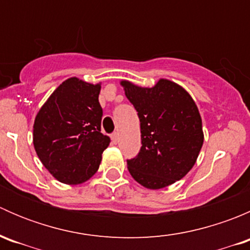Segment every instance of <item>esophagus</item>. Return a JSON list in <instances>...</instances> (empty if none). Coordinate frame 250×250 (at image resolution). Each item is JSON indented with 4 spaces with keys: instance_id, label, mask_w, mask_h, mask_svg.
<instances>
[{
    "instance_id": "34e87169",
    "label": "esophagus",
    "mask_w": 250,
    "mask_h": 250,
    "mask_svg": "<svg viewBox=\"0 0 250 250\" xmlns=\"http://www.w3.org/2000/svg\"><path fill=\"white\" fill-rule=\"evenodd\" d=\"M111 139H112L113 144H117L118 143V139H120V134H118L117 132H115L113 134H111Z\"/></svg>"
}]
</instances>
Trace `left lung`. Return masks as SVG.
<instances>
[{
    "mask_svg": "<svg viewBox=\"0 0 250 250\" xmlns=\"http://www.w3.org/2000/svg\"><path fill=\"white\" fill-rule=\"evenodd\" d=\"M140 121L141 148L127 161L130 175L141 186L160 190L186 175L197 161L204 135L202 118L188 90L167 78L153 87L121 81Z\"/></svg>",
    "mask_w": 250,
    "mask_h": 250,
    "instance_id": "8db88e82",
    "label": "left lung"
}]
</instances>
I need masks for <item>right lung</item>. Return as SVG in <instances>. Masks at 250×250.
Listing matches in <instances>:
<instances>
[{"instance_id": "obj_1", "label": "right lung", "mask_w": 250, "mask_h": 250, "mask_svg": "<svg viewBox=\"0 0 250 250\" xmlns=\"http://www.w3.org/2000/svg\"><path fill=\"white\" fill-rule=\"evenodd\" d=\"M100 89L102 83L67 78L35 117V151L60 183L78 185L89 180L99 169L102 153L110 145V138L100 132Z\"/></svg>"}]
</instances>
